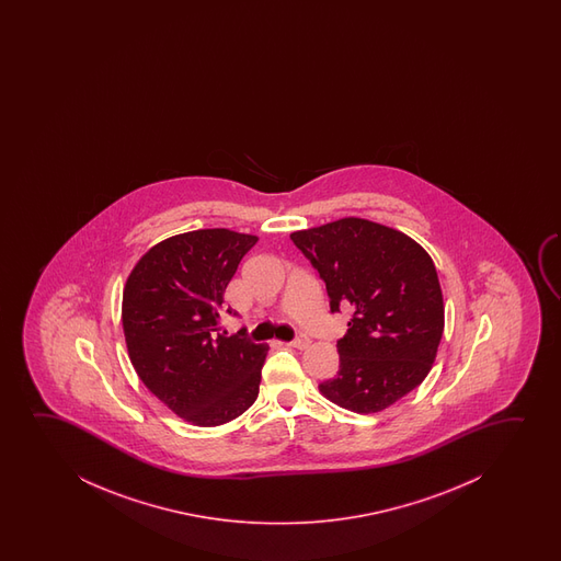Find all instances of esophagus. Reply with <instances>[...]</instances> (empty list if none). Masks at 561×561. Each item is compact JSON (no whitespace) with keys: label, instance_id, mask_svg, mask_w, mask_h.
Returning a JSON list of instances; mask_svg holds the SVG:
<instances>
[{"label":"esophagus","instance_id":"34e87169","mask_svg":"<svg viewBox=\"0 0 561 561\" xmlns=\"http://www.w3.org/2000/svg\"><path fill=\"white\" fill-rule=\"evenodd\" d=\"M310 345V339L305 337V335H299L297 339H293L287 343V346H293V348H299V351H305Z\"/></svg>","mask_w":561,"mask_h":561}]
</instances>
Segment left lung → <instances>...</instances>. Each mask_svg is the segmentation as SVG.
I'll return each instance as SVG.
<instances>
[{"label":"left lung","mask_w":561,"mask_h":561,"mask_svg":"<svg viewBox=\"0 0 561 561\" xmlns=\"http://www.w3.org/2000/svg\"><path fill=\"white\" fill-rule=\"evenodd\" d=\"M291 239L325 282L331 312L353 308L337 376L320 392L356 414L391 407L427 377L445 331L430 254L407 233L354 216Z\"/></svg>","instance_id":"1"}]
</instances>
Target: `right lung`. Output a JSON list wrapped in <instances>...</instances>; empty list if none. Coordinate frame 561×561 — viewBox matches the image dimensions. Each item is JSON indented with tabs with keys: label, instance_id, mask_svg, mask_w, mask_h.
<instances>
[{
	"label": "right lung",
	"instance_id": "obj_1",
	"mask_svg": "<svg viewBox=\"0 0 561 561\" xmlns=\"http://www.w3.org/2000/svg\"><path fill=\"white\" fill-rule=\"evenodd\" d=\"M256 241L226 228L185 231L151 247L124 285L131 366L164 407L192 425L231 422L259 397L270 346L241 331L220 333L224 291Z\"/></svg>",
	"mask_w": 561,
	"mask_h": 561
}]
</instances>
